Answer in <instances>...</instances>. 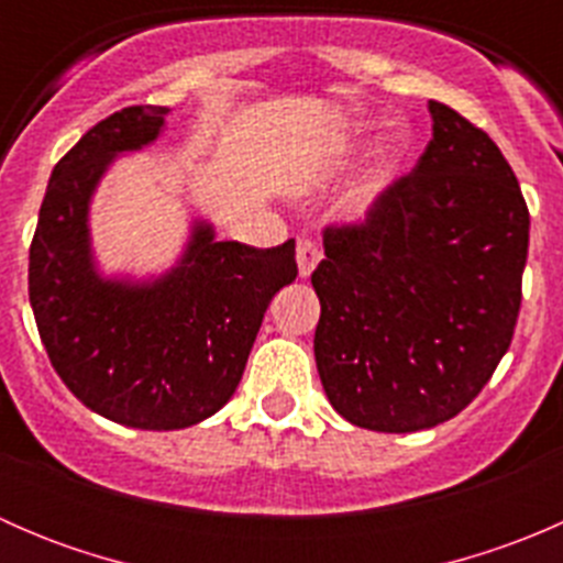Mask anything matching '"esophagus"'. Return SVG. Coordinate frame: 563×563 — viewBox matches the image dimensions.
I'll list each match as a JSON object with an SVG mask.
<instances>
[{
    "mask_svg": "<svg viewBox=\"0 0 563 563\" xmlns=\"http://www.w3.org/2000/svg\"><path fill=\"white\" fill-rule=\"evenodd\" d=\"M318 261H321V247H318L313 240H308V236H299V240H297V264H299V275L308 277L310 272L316 269Z\"/></svg>",
    "mask_w": 563,
    "mask_h": 563,
    "instance_id": "obj_1",
    "label": "esophagus"
}]
</instances>
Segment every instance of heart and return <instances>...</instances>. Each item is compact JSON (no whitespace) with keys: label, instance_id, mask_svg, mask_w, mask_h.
<instances>
[{"label":"heart","instance_id":"obj_1","mask_svg":"<svg viewBox=\"0 0 563 563\" xmlns=\"http://www.w3.org/2000/svg\"><path fill=\"white\" fill-rule=\"evenodd\" d=\"M389 174H391V163H382V166H378L376 172L367 174L365 179H362L360 185H356L354 190H351V196H349V209H351V212H362V209H365L367 203H371L373 198H376V192L382 190L384 185H387Z\"/></svg>","mask_w":563,"mask_h":563}]
</instances>
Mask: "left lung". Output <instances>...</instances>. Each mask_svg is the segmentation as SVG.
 <instances>
[{
	"mask_svg": "<svg viewBox=\"0 0 563 563\" xmlns=\"http://www.w3.org/2000/svg\"><path fill=\"white\" fill-rule=\"evenodd\" d=\"M433 139L365 218L329 223L316 365L340 417L413 433L457 417L512 343L528 207L490 135L430 100Z\"/></svg>",
	"mask_w": 563,
	"mask_h": 563,
	"instance_id": "1",
	"label": "left lung"
}]
</instances>
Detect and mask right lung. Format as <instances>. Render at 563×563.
<instances>
[{
	"mask_svg": "<svg viewBox=\"0 0 563 563\" xmlns=\"http://www.w3.org/2000/svg\"><path fill=\"white\" fill-rule=\"evenodd\" d=\"M163 106H128L84 133L51 172L30 245V302L65 387L111 422L190 428L234 395L272 297L297 277L294 240L214 242L196 231L179 269L155 286L100 280L87 203L117 152L161 133Z\"/></svg>",
	"mask_w": 563,
	"mask_h": 563,
	"instance_id": "1",
	"label": "right lung"
}]
</instances>
